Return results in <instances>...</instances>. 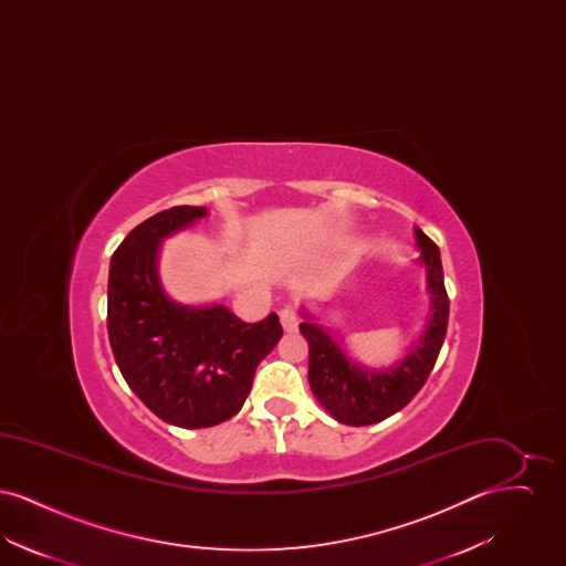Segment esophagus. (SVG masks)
<instances>
[{
  "label": "esophagus",
  "instance_id": "1",
  "mask_svg": "<svg viewBox=\"0 0 566 566\" xmlns=\"http://www.w3.org/2000/svg\"><path fill=\"white\" fill-rule=\"evenodd\" d=\"M280 323L284 326V331H289V333L296 331V326H298V316H296V310L293 305H286V307H282V310H280Z\"/></svg>",
  "mask_w": 566,
  "mask_h": 566
}]
</instances>
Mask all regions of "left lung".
<instances>
[{"label": "left lung", "instance_id": "8db88e82", "mask_svg": "<svg viewBox=\"0 0 566 566\" xmlns=\"http://www.w3.org/2000/svg\"><path fill=\"white\" fill-rule=\"evenodd\" d=\"M420 263L427 268L431 293V321L411 352L390 369H365L350 360L323 324L303 312L298 324L310 344V388L324 409L342 424L367 427L386 420L409 403L431 376L434 360L446 339L450 298L443 284L439 248L429 235L416 229Z\"/></svg>", "mask_w": 566, "mask_h": 566}]
</instances>
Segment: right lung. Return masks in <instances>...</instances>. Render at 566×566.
Segmentation results:
<instances>
[{
	"mask_svg": "<svg viewBox=\"0 0 566 566\" xmlns=\"http://www.w3.org/2000/svg\"><path fill=\"white\" fill-rule=\"evenodd\" d=\"M206 214V208L176 206L150 216L109 261L108 337L116 365L142 403L182 429L233 418L259 363L282 337L275 314L243 323L224 305H182L163 291V240Z\"/></svg>",
	"mask_w": 566,
	"mask_h": 566,
	"instance_id": "add662e5",
	"label": "right lung"
}]
</instances>
